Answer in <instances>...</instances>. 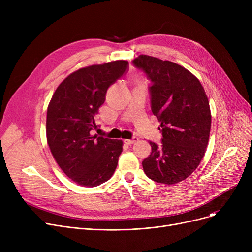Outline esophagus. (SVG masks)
Instances as JSON below:
<instances>
[{"label":"esophagus","instance_id":"esophagus-1","mask_svg":"<svg viewBox=\"0 0 252 252\" xmlns=\"http://www.w3.org/2000/svg\"><path fill=\"white\" fill-rule=\"evenodd\" d=\"M137 141H138V138H137V137H133L131 139H126V140H125V143L130 145V144H134V143L137 142Z\"/></svg>","mask_w":252,"mask_h":252}]
</instances>
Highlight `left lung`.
<instances>
[{"mask_svg": "<svg viewBox=\"0 0 252 252\" xmlns=\"http://www.w3.org/2000/svg\"><path fill=\"white\" fill-rule=\"evenodd\" d=\"M150 81L152 113L160 122L161 143L150 141L151 154L142 162L154 182L174 185L199 165L207 147L211 115L198 78L183 66L141 55L131 61Z\"/></svg>", "mask_w": 252, "mask_h": 252, "instance_id": "left-lung-1", "label": "left lung"}]
</instances>
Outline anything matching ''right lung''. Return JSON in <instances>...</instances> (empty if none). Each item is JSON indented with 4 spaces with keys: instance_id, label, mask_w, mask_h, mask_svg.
Here are the masks:
<instances>
[{
    "instance_id": "add662e5",
    "label": "right lung",
    "mask_w": 252,
    "mask_h": 252,
    "mask_svg": "<svg viewBox=\"0 0 252 252\" xmlns=\"http://www.w3.org/2000/svg\"><path fill=\"white\" fill-rule=\"evenodd\" d=\"M127 69L125 60L78 69L64 79L51 99L48 145L64 174L81 186H99L116 168L123 141L93 135V131L106 92Z\"/></svg>"
}]
</instances>
